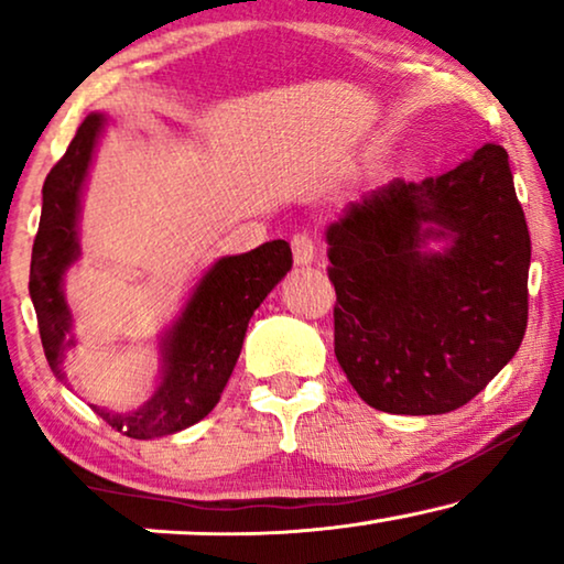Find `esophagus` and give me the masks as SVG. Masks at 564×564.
Masks as SVG:
<instances>
[{
    "label": "esophagus",
    "instance_id": "34e87169",
    "mask_svg": "<svg viewBox=\"0 0 564 564\" xmlns=\"http://www.w3.org/2000/svg\"><path fill=\"white\" fill-rule=\"evenodd\" d=\"M292 257H295L297 267H307L315 259V238L311 234H295L292 236Z\"/></svg>",
    "mask_w": 564,
    "mask_h": 564
}]
</instances>
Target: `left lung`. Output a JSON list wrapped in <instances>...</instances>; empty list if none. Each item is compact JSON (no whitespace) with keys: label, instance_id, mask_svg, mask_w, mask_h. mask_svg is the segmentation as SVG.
Segmentation results:
<instances>
[{"label":"left lung","instance_id":"left-lung-1","mask_svg":"<svg viewBox=\"0 0 564 564\" xmlns=\"http://www.w3.org/2000/svg\"><path fill=\"white\" fill-rule=\"evenodd\" d=\"M445 249L431 252L427 243ZM334 351L367 405L457 411L519 351L531 238L503 145L423 182L392 180L326 230Z\"/></svg>","mask_w":564,"mask_h":564}]
</instances>
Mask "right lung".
<instances>
[{"mask_svg": "<svg viewBox=\"0 0 564 564\" xmlns=\"http://www.w3.org/2000/svg\"><path fill=\"white\" fill-rule=\"evenodd\" d=\"M107 118L91 112L43 184L41 226L30 259V300L45 359L58 380L61 361L74 346L72 311L64 297L66 269L79 259V210L91 156ZM288 241H267L238 257H223L195 284L182 315L161 338V382L151 400L133 413L91 405L97 415L130 438H156L203 421L218 405L220 392L241 354L246 328L257 307L290 272Z\"/></svg>", "mask_w": 564, "mask_h": 564, "instance_id": "right-lung-1", "label": "right lung"}]
</instances>
